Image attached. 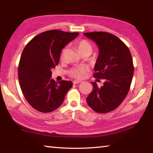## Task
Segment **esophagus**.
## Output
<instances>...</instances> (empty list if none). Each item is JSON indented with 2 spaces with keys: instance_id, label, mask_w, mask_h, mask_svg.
<instances>
[{
  "instance_id": "34e87169",
  "label": "esophagus",
  "mask_w": 153,
  "mask_h": 153,
  "mask_svg": "<svg viewBox=\"0 0 153 153\" xmlns=\"http://www.w3.org/2000/svg\"><path fill=\"white\" fill-rule=\"evenodd\" d=\"M81 81H77V80H75V81L73 82V83L74 84H79V83H81Z\"/></svg>"
}]
</instances>
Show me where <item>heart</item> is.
<instances>
[{"instance_id": "1", "label": "heart", "mask_w": 153, "mask_h": 153, "mask_svg": "<svg viewBox=\"0 0 153 153\" xmlns=\"http://www.w3.org/2000/svg\"><path fill=\"white\" fill-rule=\"evenodd\" d=\"M77 51L79 54L88 53L91 54L93 51V47L88 41L83 39L78 41L76 44ZM87 72V69L84 66H77L69 69L68 74L71 77L75 79H82Z\"/></svg>"}]
</instances>
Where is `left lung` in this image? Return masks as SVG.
Masks as SVG:
<instances>
[{"label": "left lung", "instance_id": "1", "mask_svg": "<svg viewBox=\"0 0 153 153\" xmlns=\"http://www.w3.org/2000/svg\"><path fill=\"white\" fill-rule=\"evenodd\" d=\"M99 48L94 70L95 78L104 79L98 87L92 82L93 90L86 98L89 106L97 113H108L120 105L128 93L134 74V65L128 48L120 39L110 33H84Z\"/></svg>", "mask_w": 153, "mask_h": 153}]
</instances>
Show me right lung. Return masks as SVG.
Here are the masks:
<instances>
[{"label": "right lung", "mask_w": 153, "mask_h": 153, "mask_svg": "<svg viewBox=\"0 0 153 153\" xmlns=\"http://www.w3.org/2000/svg\"><path fill=\"white\" fill-rule=\"evenodd\" d=\"M78 35L50 30L35 36L24 48L19 64V84L27 102L39 112L56 110L73 85L71 81L55 82L51 69L59 63L62 49Z\"/></svg>", "instance_id": "1"}]
</instances>
